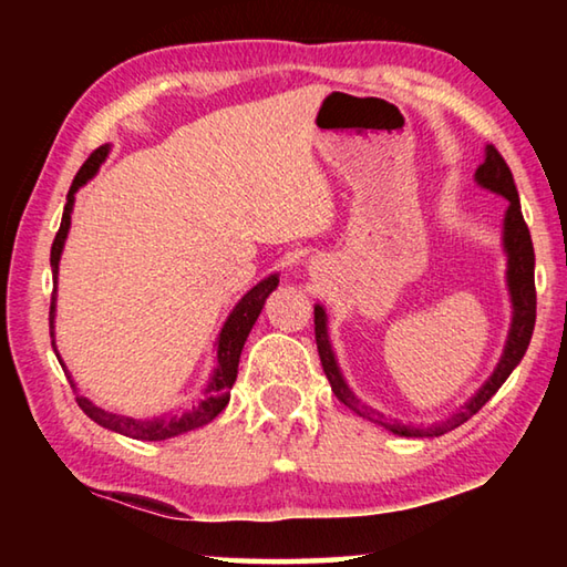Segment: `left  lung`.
Segmentation results:
<instances>
[{
    "label": "left lung",
    "instance_id": "8db88e82",
    "mask_svg": "<svg viewBox=\"0 0 567 567\" xmlns=\"http://www.w3.org/2000/svg\"><path fill=\"white\" fill-rule=\"evenodd\" d=\"M475 182L480 187L503 195L507 199L505 219H503V247L507 252V290H511L513 302V324L507 332V342L503 350V358L497 362V368L491 378L485 380V385L480 388L473 398H470L463 408L455 410L453 415L445 420H437L433 425H405V422L385 417L382 412L372 410L354 398V392L348 388L342 372L334 360L330 334H328V315H324L322 305H315V340H318V352L324 375H328L332 392L338 395L340 402H344L352 412H358L360 417L382 425L390 433L400 437H437L445 435L450 430H455L467 422L475 412L491 400L503 382L511 378V372L517 368V362L523 360V354L530 344L533 328H535V252H533V239L530 229H527L520 209V197H517V187L513 179V172L507 167L501 152L493 145L485 147V162L475 172Z\"/></svg>",
    "mask_w": 567,
    "mask_h": 567
}]
</instances>
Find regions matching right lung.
<instances>
[{
    "label": "right lung",
    "mask_w": 567,
    "mask_h": 567,
    "mask_svg": "<svg viewBox=\"0 0 567 567\" xmlns=\"http://www.w3.org/2000/svg\"><path fill=\"white\" fill-rule=\"evenodd\" d=\"M107 155H110V145H102L100 150L92 152L90 159L84 162L80 172H76L72 187H70V192H66V205H64L60 233H56L54 243H52L50 262H52V275H54V292H52V305H50V334H52L54 354H56V360H60L66 378H72V375L66 372V364L62 362L60 352H56V344H54L56 272H60V257H62V249H64V239H66V233H70V225H72L74 192L80 189L82 185H87V182L94 177V172L100 169V165ZM277 282H280V277H277V275L265 277V280L257 282L252 290H249L243 297V300L235 305V310L229 312V318L223 324V330H219V338H217V344H215L217 358H215L213 378H209V382H207V388L203 392V400L195 402V405H189L185 410L162 412V415H155V417L117 415V412H110V410H104L100 405H94V402L90 398H84V395H76V405L84 410V415L92 417L94 422H97V425L112 430V433L127 435L132 440H150V443L177 437L182 433H189V430H197V427L207 425V422H213L219 415V412L227 408L229 390H233L235 380H237V364H239V354H243V348H245V340H247L249 330H252V324L257 322V318H260L262 305L277 287ZM72 388L76 390L74 382H72Z\"/></svg>",
    "instance_id": "right-lung-1"
}]
</instances>
